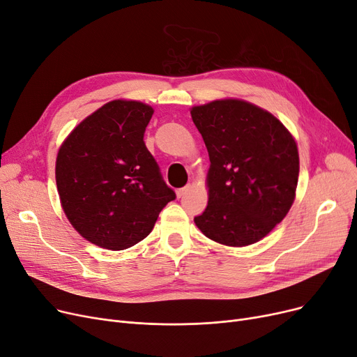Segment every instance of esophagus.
Listing matches in <instances>:
<instances>
[{"mask_svg":"<svg viewBox=\"0 0 357 357\" xmlns=\"http://www.w3.org/2000/svg\"><path fill=\"white\" fill-rule=\"evenodd\" d=\"M190 189V185H184V188H181V189H177L176 190V195H177V197H181V196H184L185 195V192H188Z\"/></svg>","mask_w":357,"mask_h":357,"instance_id":"obj_1","label":"esophagus"}]
</instances>
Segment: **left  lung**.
Listing matches in <instances>:
<instances>
[{
	"mask_svg": "<svg viewBox=\"0 0 357 357\" xmlns=\"http://www.w3.org/2000/svg\"><path fill=\"white\" fill-rule=\"evenodd\" d=\"M209 154L208 206L195 218L209 240L245 247L263 240L292 208L299 177L294 135L270 112L241 98L193 106Z\"/></svg>",
	"mask_w": 357,
	"mask_h": 357,
	"instance_id": "obj_1",
	"label": "left lung"
}]
</instances>
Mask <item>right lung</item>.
I'll list each match as a JSON object with an SVG mask.
<instances>
[{"mask_svg": "<svg viewBox=\"0 0 357 357\" xmlns=\"http://www.w3.org/2000/svg\"><path fill=\"white\" fill-rule=\"evenodd\" d=\"M152 114L142 101L112 100L59 146L55 178L62 211L97 247L119 251L138 244L176 199L144 142Z\"/></svg>", "mask_w": 357, "mask_h": 357, "instance_id": "1", "label": "right lung"}]
</instances>
